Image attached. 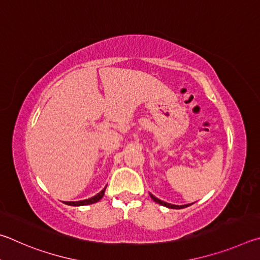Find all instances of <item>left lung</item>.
Returning <instances> with one entry per match:
<instances>
[{"mask_svg": "<svg viewBox=\"0 0 260 260\" xmlns=\"http://www.w3.org/2000/svg\"><path fill=\"white\" fill-rule=\"evenodd\" d=\"M149 195H151V198H152L153 201H155L156 203L161 204V206H165V207H167V208H170V209H183V208L188 207L187 204H185V206H175V204H170V203H167V202H165V201H161V200H158L157 198H155V197H154V195H152V194H149Z\"/></svg>", "mask_w": 260, "mask_h": 260, "instance_id": "1", "label": "left lung"}]
</instances>
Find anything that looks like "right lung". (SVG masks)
<instances>
[{
  "label": "right lung",
  "instance_id": "right-lung-1",
  "mask_svg": "<svg viewBox=\"0 0 260 260\" xmlns=\"http://www.w3.org/2000/svg\"><path fill=\"white\" fill-rule=\"evenodd\" d=\"M106 188V187H105ZM105 188L102 190V192L98 193L97 195H94L93 198H90L88 200H83V201H76V202H65L66 204H68V206H86V204H92V203H95L98 202L100 199H102L104 197L105 194Z\"/></svg>",
  "mask_w": 260,
  "mask_h": 260
}]
</instances>
